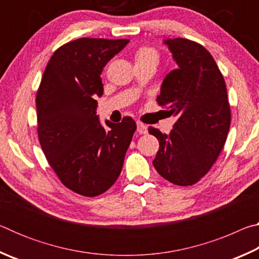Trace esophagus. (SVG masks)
Returning <instances> with one entry per match:
<instances>
[{"mask_svg":"<svg viewBox=\"0 0 259 259\" xmlns=\"http://www.w3.org/2000/svg\"><path fill=\"white\" fill-rule=\"evenodd\" d=\"M137 133L139 135H144L147 133V126L145 124L140 123V122H137Z\"/></svg>","mask_w":259,"mask_h":259,"instance_id":"esophagus-1","label":"esophagus"}]
</instances>
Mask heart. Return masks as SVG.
Returning a JSON list of instances; mask_svg holds the SVG:
<instances>
[{
  "label": "heart",
  "instance_id": "1",
  "mask_svg": "<svg viewBox=\"0 0 259 259\" xmlns=\"http://www.w3.org/2000/svg\"><path fill=\"white\" fill-rule=\"evenodd\" d=\"M136 58H137V60H154L157 63L159 56H157V52L154 49H152V48H142V49L137 51Z\"/></svg>",
  "mask_w": 259,
  "mask_h": 259
}]
</instances>
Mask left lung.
I'll list each match as a JSON object with an SVG mask.
<instances>
[{
  "instance_id": "obj_1",
  "label": "left lung",
  "mask_w": 259,
  "mask_h": 259,
  "mask_svg": "<svg viewBox=\"0 0 259 259\" xmlns=\"http://www.w3.org/2000/svg\"><path fill=\"white\" fill-rule=\"evenodd\" d=\"M177 68L161 84L157 103L177 117L169 135L151 126L160 147L153 165L175 185L199 182L217 160L231 123L224 77L207 49L186 38H165Z\"/></svg>"
}]
</instances>
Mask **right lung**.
I'll list each match as a JSON object with an SVG mask.
<instances>
[{"label": "right lung", "mask_w": 259, "mask_h": 259, "mask_svg": "<svg viewBox=\"0 0 259 259\" xmlns=\"http://www.w3.org/2000/svg\"><path fill=\"white\" fill-rule=\"evenodd\" d=\"M129 40L82 37L60 47L48 63L36 95L37 134L51 168L69 190L84 196L106 192L120 176L137 126L97 115L104 67Z\"/></svg>", "instance_id": "obj_1"}]
</instances>
